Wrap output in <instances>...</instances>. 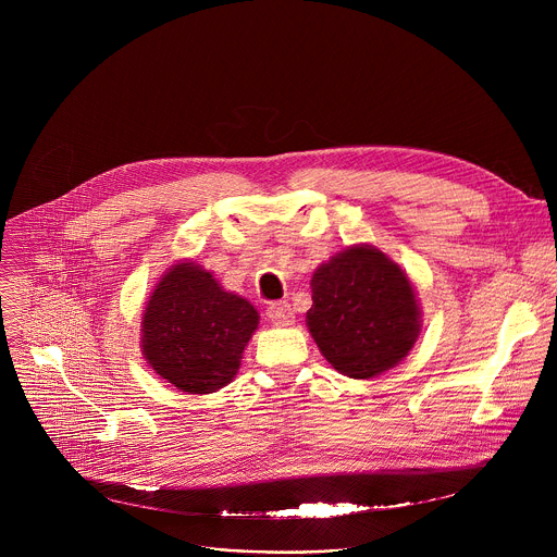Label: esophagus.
<instances>
[{"label":"esophagus","mask_w":557,"mask_h":557,"mask_svg":"<svg viewBox=\"0 0 557 557\" xmlns=\"http://www.w3.org/2000/svg\"><path fill=\"white\" fill-rule=\"evenodd\" d=\"M267 317L275 324V326H288L293 322V308L288 301H275L269 306Z\"/></svg>","instance_id":"34e87169"}]
</instances>
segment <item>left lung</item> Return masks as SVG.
<instances>
[{
  "mask_svg": "<svg viewBox=\"0 0 557 557\" xmlns=\"http://www.w3.org/2000/svg\"><path fill=\"white\" fill-rule=\"evenodd\" d=\"M308 331L335 370L370 379L414 346L419 306L406 273L372 247H352L312 275Z\"/></svg>",
  "mask_w": 557,
  "mask_h": 557,
  "instance_id": "1",
  "label": "left lung"
}]
</instances>
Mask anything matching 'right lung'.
I'll return each mask as SVG.
<instances>
[{
  "mask_svg": "<svg viewBox=\"0 0 557 557\" xmlns=\"http://www.w3.org/2000/svg\"><path fill=\"white\" fill-rule=\"evenodd\" d=\"M256 329L258 310L247 299L183 262L151 293L143 314V352L174 387L209 394L235 376Z\"/></svg>",
  "mask_w": 557,
  "mask_h": 557,
  "instance_id": "1",
  "label": "right lung"
}]
</instances>
